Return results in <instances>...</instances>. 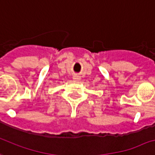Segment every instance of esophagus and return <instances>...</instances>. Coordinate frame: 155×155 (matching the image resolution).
<instances>
[{"label":"esophagus","mask_w":155,"mask_h":155,"mask_svg":"<svg viewBox=\"0 0 155 155\" xmlns=\"http://www.w3.org/2000/svg\"><path fill=\"white\" fill-rule=\"evenodd\" d=\"M73 80H75V81H80V76H79V75H74L73 76Z\"/></svg>","instance_id":"obj_1"}]
</instances>
